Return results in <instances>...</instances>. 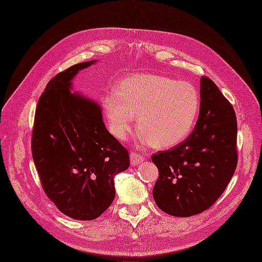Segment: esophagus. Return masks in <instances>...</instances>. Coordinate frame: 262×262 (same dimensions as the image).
<instances>
[{
    "label": "esophagus",
    "instance_id": "1",
    "mask_svg": "<svg viewBox=\"0 0 262 262\" xmlns=\"http://www.w3.org/2000/svg\"><path fill=\"white\" fill-rule=\"evenodd\" d=\"M143 161H146V158H144L143 156H140L139 153H136V152L130 153V164L133 166L139 165V164L142 163Z\"/></svg>",
    "mask_w": 262,
    "mask_h": 262
}]
</instances>
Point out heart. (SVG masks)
I'll return each mask as SVG.
<instances>
[{"mask_svg": "<svg viewBox=\"0 0 262 262\" xmlns=\"http://www.w3.org/2000/svg\"><path fill=\"white\" fill-rule=\"evenodd\" d=\"M110 130L125 139L137 115L141 139L159 149L175 147L188 138L200 112L195 87L158 74H133L103 99Z\"/></svg>", "mask_w": 262, "mask_h": 262, "instance_id": "obj_1", "label": "heart"}]
</instances>
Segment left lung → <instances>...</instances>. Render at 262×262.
<instances>
[{
  "label": "left lung",
  "instance_id": "left-lung-1",
  "mask_svg": "<svg viewBox=\"0 0 262 262\" xmlns=\"http://www.w3.org/2000/svg\"><path fill=\"white\" fill-rule=\"evenodd\" d=\"M200 114L194 130L176 147L152 156L160 176L153 199L175 217L208 209L220 198L237 164V124L233 106L217 85L201 77Z\"/></svg>",
  "mask_w": 262,
  "mask_h": 262
}]
</instances>
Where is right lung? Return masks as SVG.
Masks as SVG:
<instances>
[{
	"label": "right lung",
	"instance_id": "obj_1",
	"mask_svg": "<svg viewBox=\"0 0 262 262\" xmlns=\"http://www.w3.org/2000/svg\"><path fill=\"white\" fill-rule=\"evenodd\" d=\"M96 61L76 63L48 82L32 132V158L46 195L76 220L96 219L108 209L114 176L129 166L128 151L105 128L100 105L71 93L75 75Z\"/></svg>",
	"mask_w": 262,
	"mask_h": 262
}]
</instances>
